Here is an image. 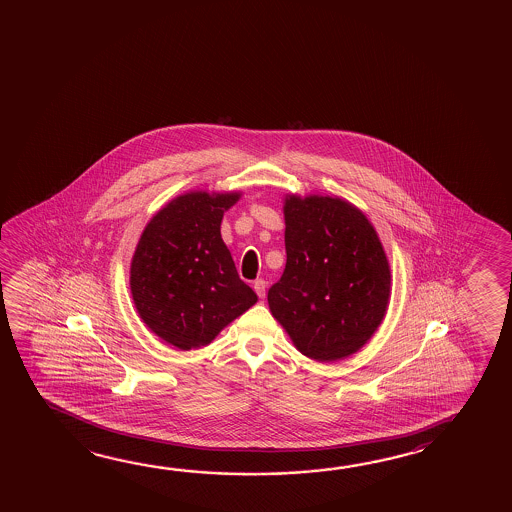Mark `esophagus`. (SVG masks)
Instances as JSON below:
<instances>
[{
	"mask_svg": "<svg viewBox=\"0 0 512 512\" xmlns=\"http://www.w3.org/2000/svg\"><path fill=\"white\" fill-rule=\"evenodd\" d=\"M266 287H268V284H266V280H262V278L255 280V284H253V289H255V293L259 294V298L266 296Z\"/></svg>",
	"mask_w": 512,
	"mask_h": 512,
	"instance_id": "obj_1",
	"label": "esophagus"
}]
</instances>
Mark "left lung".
Masks as SVG:
<instances>
[{"label": "left lung", "mask_w": 512, "mask_h": 512, "mask_svg": "<svg viewBox=\"0 0 512 512\" xmlns=\"http://www.w3.org/2000/svg\"><path fill=\"white\" fill-rule=\"evenodd\" d=\"M284 273L268 291L271 314L298 352L332 362L377 332L391 296L386 252L368 218L332 196H285Z\"/></svg>", "instance_id": "1"}]
</instances>
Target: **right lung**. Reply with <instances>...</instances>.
Here are the masks:
<instances>
[{
    "label": "right lung",
    "mask_w": 512,
    "mask_h": 512,
    "mask_svg": "<svg viewBox=\"0 0 512 512\" xmlns=\"http://www.w3.org/2000/svg\"><path fill=\"white\" fill-rule=\"evenodd\" d=\"M241 193L193 191L162 207L144 228L130 266L139 316L178 350L212 343L257 303L221 239L225 210Z\"/></svg>",
    "instance_id": "1"
}]
</instances>
